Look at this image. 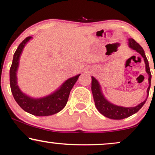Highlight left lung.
Wrapping results in <instances>:
<instances>
[{
  "instance_id": "left-lung-1",
  "label": "left lung",
  "mask_w": 155,
  "mask_h": 155,
  "mask_svg": "<svg viewBox=\"0 0 155 155\" xmlns=\"http://www.w3.org/2000/svg\"><path fill=\"white\" fill-rule=\"evenodd\" d=\"M128 45L130 48L136 51L143 57L144 62L145 64V71L148 74V82H149V86L147 89V97L143 102H140L137 106L132 107H125L118 106L116 104L112 103L104 97L102 93L101 86L96 78L94 77H91L92 78V83H91V91H92L93 99H94L95 104L97 110L99 111L100 113L103 115V116L107 117L111 119H123L134 114L135 113L138 112L140 109L144 105L145 103L146 100L147 99L148 95H149V91L150 88V84H151V72L149 67V62L147 58H146L145 51L143 48L136 42L134 39L128 38Z\"/></svg>"
}]
</instances>
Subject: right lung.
<instances>
[{"instance_id":"obj_1","label":"right lung","mask_w":155,"mask_h":155,"mask_svg":"<svg viewBox=\"0 0 155 155\" xmlns=\"http://www.w3.org/2000/svg\"><path fill=\"white\" fill-rule=\"evenodd\" d=\"M32 36L27 37L15 51L10 69V84L13 97L17 104L25 112L35 116L44 117L55 114L60 112L66 105L69 93L74 85L77 82L81 74H77L65 81L53 93L42 97H32L24 93L17 84V70H18L19 59L24 48Z\"/></svg>"}]
</instances>
